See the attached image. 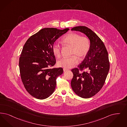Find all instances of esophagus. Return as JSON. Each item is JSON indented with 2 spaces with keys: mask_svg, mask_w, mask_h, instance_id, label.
<instances>
[{
  "mask_svg": "<svg viewBox=\"0 0 127 127\" xmlns=\"http://www.w3.org/2000/svg\"><path fill=\"white\" fill-rule=\"evenodd\" d=\"M67 70H68L67 69H66V68H63V71H64V72L67 71Z\"/></svg>",
  "mask_w": 127,
  "mask_h": 127,
  "instance_id": "34e87169",
  "label": "esophagus"
}]
</instances>
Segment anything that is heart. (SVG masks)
Returning <instances> with one entry per match:
<instances>
[{
  "label": "heart",
  "instance_id": "obj_1",
  "mask_svg": "<svg viewBox=\"0 0 127 127\" xmlns=\"http://www.w3.org/2000/svg\"><path fill=\"white\" fill-rule=\"evenodd\" d=\"M63 42L72 48L70 54L72 56L64 58L58 61V66L64 68H69L78 63L77 58L81 60L88 53L90 48V41L86 37H81L76 33H70L63 39ZM52 51L55 56L60 58L61 55V47L58 44L52 46Z\"/></svg>",
  "mask_w": 127,
  "mask_h": 127
}]
</instances>
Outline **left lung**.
Returning a JSON list of instances; mask_svg holds the SVG:
<instances>
[{
	"label": "left lung",
	"instance_id": "8db88e82",
	"mask_svg": "<svg viewBox=\"0 0 127 127\" xmlns=\"http://www.w3.org/2000/svg\"><path fill=\"white\" fill-rule=\"evenodd\" d=\"M71 30L84 33L90 41V50L84 60L77 68L71 70L72 90L78 96L89 98L100 91L105 83L110 69L108 52L101 39L88 27L76 26Z\"/></svg>",
	"mask_w": 127,
	"mask_h": 127
}]
</instances>
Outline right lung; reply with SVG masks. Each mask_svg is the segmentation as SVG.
I'll list each match as a JSON object with an SVG mask.
<instances>
[{
    "label": "right lung",
    "instance_id": "obj_1",
    "mask_svg": "<svg viewBox=\"0 0 127 127\" xmlns=\"http://www.w3.org/2000/svg\"><path fill=\"white\" fill-rule=\"evenodd\" d=\"M69 30L42 29L31 36L24 46L19 62L21 77L26 91L32 96L45 99L54 92L56 79L63 70L61 67L50 68L56 61L52 46Z\"/></svg>",
    "mask_w": 127,
    "mask_h": 127
}]
</instances>
